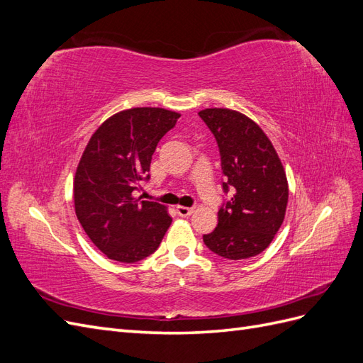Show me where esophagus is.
<instances>
[{
  "instance_id": "1",
  "label": "esophagus",
  "mask_w": 363,
  "mask_h": 363,
  "mask_svg": "<svg viewBox=\"0 0 363 363\" xmlns=\"http://www.w3.org/2000/svg\"><path fill=\"white\" fill-rule=\"evenodd\" d=\"M177 213L183 218L189 216L194 213V207H184V206H177Z\"/></svg>"
}]
</instances>
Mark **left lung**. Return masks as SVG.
Wrapping results in <instances>:
<instances>
[{"label":"left lung","mask_w":363,"mask_h":363,"mask_svg":"<svg viewBox=\"0 0 363 363\" xmlns=\"http://www.w3.org/2000/svg\"><path fill=\"white\" fill-rule=\"evenodd\" d=\"M200 118L221 152L224 183L233 199L218 212V225L203 240L218 256L240 260L260 255L286 215L289 186L276 148L255 121L232 108H204Z\"/></svg>","instance_id":"8db88e82"}]
</instances>
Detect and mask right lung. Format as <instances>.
Here are the masks:
<instances>
[{
    "instance_id": "obj_1",
    "label": "right lung",
    "mask_w": 363,
    "mask_h": 363,
    "mask_svg": "<svg viewBox=\"0 0 363 363\" xmlns=\"http://www.w3.org/2000/svg\"><path fill=\"white\" fill-rule=\"evenodd\" d=\"M180 113L162 107L121 111L95 130L74 177V207L86 235L108 259L133 263L152 255L172 223L167 206L139 201L159 140Z\"/></svg>"
}]
</instances>
